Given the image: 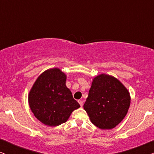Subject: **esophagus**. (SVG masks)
Instances as JSON below:
<instances>
[{
	"label": "esophagus",
	"instance_id": "obj_1",
	"mask_svg": "<svg viewBox=\"0 0 154 154\" xmlns=\"http://www.w3.org/2000/svg\"><path fill=\"white\" fill-rule=\"evenodd\" d=\"M78 102H79V104L81 105V106L82 107L83 106V102L82 100H79L78 101Z\"/></svg>",
	"mask_w": 154,
	"mask_h": 154
}]
</instances>
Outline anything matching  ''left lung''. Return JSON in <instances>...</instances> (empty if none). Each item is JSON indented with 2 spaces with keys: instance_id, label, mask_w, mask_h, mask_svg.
I'll return each mask as SVG.
<instances>
[{
  "instance_id": "obj_1",
  "label": "left lung",
  "mask_w": 154,
  "mask_h": 154,
  "mask_svg": "<svg viewBox=\"0 0 154 154\" xmlns=\"http://www.w3.org/2000/svg\"><path fill=\"white\" fill-rule=\"evenodd\" d=\"M130 100V92L121 81L102 73L92 80L83 108L94 125L102 130H110L125 118Z\"/></svg>"
}]
</instances>
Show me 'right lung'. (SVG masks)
Wrapping results in <instances>:
<instances>
[{
	"label": "right lung",
	"mask_w": 154,
	"mask_h": 154,
	"mask_svg": "<svg viewBox=\"0 0 154 154\" xmlns=\"http://www.w3.org/2000/svg\"><path fill=\"white\" fill-rule=\"evenodd\" d=\"M66 75L60 69H48L38 77L29 94V104L36 119L46 125L66 122L80 104L66 85Z\"/></svg>",
	"instance_id": "add662e5"
}]
</instances>
